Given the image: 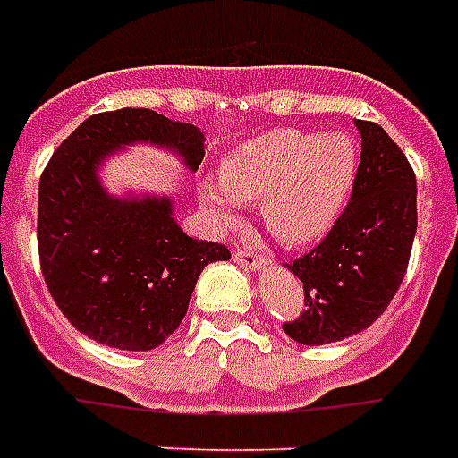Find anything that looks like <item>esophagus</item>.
I'll return each mask as SVG.
<instances>
[{"mask_svg": "<svg viewBox=\"0 0 458 458\" xmlns=\"http://www.w3.org/2000/svg\"><path fill=\"white\" fill-rule=\"evenodd\" d=\"M233 260L238 263V266H243V268H266L268 266V260L266 256H259V253H253V250H245V248H238L235 253H233Z\"/></svg>", "mask_w": 458, "mask_h": 458, "instance_id": "1", "label": "esophagus"}]
</instances>
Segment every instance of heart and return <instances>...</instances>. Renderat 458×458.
Instances as JSON below:
<instances>
[{"mask_svg":"<svg viewBox=\"0 0 458 458\" xmlns=\"http://www.w3.org/2000/svg\"><path fill=\"white\" fill-rule=\"evenodd\" d=\"M355 141L342 131L274 129L248 139L220 162V177L199 182V199L217 225L260 199L266 228L286 245H311L337 225L357 180Z\"/></svg>","mask_w":458,"mask_h":458,"instance_id":"obj_1","label":"heart"}]
</instances>
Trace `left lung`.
<instances>
[{
  "instance_id": "1",
  "label": "left lung",
  "mask_w": 458,
  "mask_h": 458,
  "mask_svg": "<svg viewBox=\"0 0 458 458\" xmlns=\"http://www.w3.org/2000/svg\"><path fill=\"white\" fill-rule=\"evenodd\" d=\"M362 136L355 190L329 235L289 263L304 284V311L284 324L299 344H329L368 329L401 289L416 238V174L398 144L372 121Z\"/></svg>"
}]
</instances>
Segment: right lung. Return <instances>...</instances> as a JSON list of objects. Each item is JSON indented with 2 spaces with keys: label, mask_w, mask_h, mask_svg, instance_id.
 <instances>
[{
  "label": "right lung",
  "mask_w": 458,
  "mask_h": 458,
  "mask_svg": "<svg viewBox=\"0 0 458 458\" xmlns=\"http://www.w3.org/2000/svg\"><path fill=\"white\" fill-rule=\"evenodd\" d=\"M131 144L174 151L190 172L205 157L198 126L149 108L90 116L42 172L38 245L45 284L68 322L101 344L144 352L180 327L202 268L230 250L190 238L172 198H116L103 187V162Z\"/></svg>",
  "instance_id": "1"
}]
</instances>
